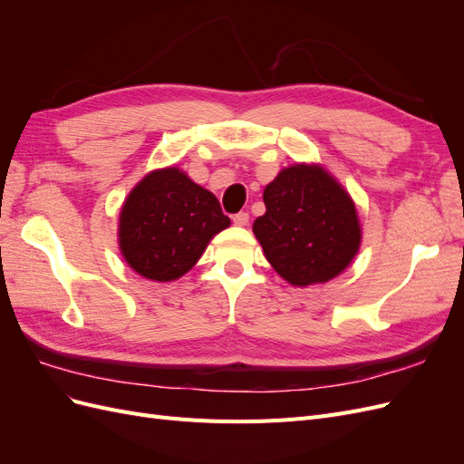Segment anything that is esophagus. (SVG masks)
<instances>
[{"mask_svg":"<svg viewBox=\"0 0 464 464\" xmlns=\"http://www.w3.org/2000/svg\"><path fill=\"white\" fill-rule=\"evenodd\" d=\"M232 220H234L236 227H246V224L249 222V213H246V210H240V213H236L232 217Z\"/></svg>","mask_w":464,"mask_h":464,"instance_id":"esophagus-1","label":"esophagus"}]
</instances>
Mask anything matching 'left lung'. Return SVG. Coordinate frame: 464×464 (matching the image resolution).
<instances>
[{"label":"left lung","mask_w":464,"mask_h":464,"mask_svg":"<svg viewBox=\"0 0 464 464\" xmlns=\"http://www.w3.org/2000/svg\"><path fill=\"white\" fill-rule=\"evenodd\" d=\"M254 232L275 271L290 285L327 283L360 246V224L346 191L317 166H290L263 191Z\"/></svg>","instance_id":"obj_1"}]
</instances>
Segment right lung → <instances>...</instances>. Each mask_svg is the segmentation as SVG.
<instances>
[{
  "label": "right lung",
  "instance_id": "obj_1",
  "mask_svg": "<svg viewBox=\"0 0 464 464\" xmlns=\"http://www.w3.org/2000/svg\"><path fill=\"white\" fill-rule=\"evenodd\" d=\"M227 227L230 218L213 193L178 168H166L130 193L120 215V247L131 269L166 283L186 275Z\"/></svg>",
  "mask_w": 464,
  "mask_h": 464
}]
</instances>
